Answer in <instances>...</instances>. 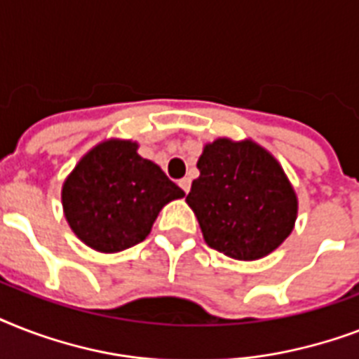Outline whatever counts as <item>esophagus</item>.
<instances>
[{"instance_id":"obj_1","label":"esophagus","mask_w":359,"mask_h":359,"mask_svg":"<svg viewBox=\"0 0 359 359\" xmlns=\"http://www.w3.org/2000/svg\"><path fill=\"white\" fill-rule=\"evenodd\" d=\"M179 186H180V188H182V191H184V194H188V191H190V186H191L190 179H182L179 182Z\"/></svg>"}]
</instances>
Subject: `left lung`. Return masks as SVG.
Returning <instances> with one entry per match:
<instances>
[{
    "instance_id": "8db88e82",
    "label": "left lung",
    "mask_w": 359,
    "mask_h": 359,
    "mask_svg": "<svg viewBox=\"0 0 359 359\" xmlns=\"http://www.w3.org/2000/svg\"><path fill=\"white\" fill-rule=\"evenodd\" d=\"M186 201L210 248L240 261L272 253L294 227L298 201L278 160L253 141L205 147Z\"/></svg>"
}]
</instances>
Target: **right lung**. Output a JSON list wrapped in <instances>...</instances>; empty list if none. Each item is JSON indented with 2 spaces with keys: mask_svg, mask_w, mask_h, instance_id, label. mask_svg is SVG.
<instances>
[{
  "mask_svg": "<svg viewBox=\"0 0 359 359\" xmlns=\"http://www.w3.org/2000/svg\"><path fill=\"white\" fill-rule=\"evenodd\" d=\"M132 141H106L87 152L63 184L67 222L89 248L115 253L151 233L163 205L184 191Z\"/></svg>",
  "mask_w": 359,
  "mask_h": 359,
  "instance_id": "obj_1",
  "label": "right lung"
}]
</instances>
